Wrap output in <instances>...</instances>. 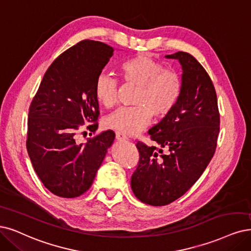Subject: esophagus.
Here are the masks:
<instances>
[{"instance_id": "obj_1", "label": "esophagus", "mask_w": 251, "mask_h": 251, "mask_svg": "<svg viewBox=\"0 0 251 251\" xmlns=\"http://www.w3.org/2000/svg\"><path fill=\"white\" fill-rule=\"evenodd\" d=\"M116 140H117L118 142H125V141L127 140V137H126L124 134H122V133L116 132Z\"/></svg>"}]
</instances>
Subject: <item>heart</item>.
I'll return each mask as SVG.
<instances>
[{"label": "heart", "instance_id": "heart-1", "mask_svg": "<svg viewBox=\"0 0 251 251\" xmlns=\"http://www.w3.org/2000/svg\"><path fill=\"white\" fill-rule=\"evenodd\" d=\"M124 80L138 87L132 107L120 108L108 115L103 125L127 136L136 135L149 125L151 119L168 117L180 100L183 82L179 74L165 70L159 62L147 55H137L121 66ZM95 96L100 103L110 108L118 101V81L107 73H101L95 82Z\"/></svg>", "mask_w": 251, "mask_h": 251}]
</instances>
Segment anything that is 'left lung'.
Segmentation results:
<instances>
[{
  "instance_id": "8db88e82",
  "label": "left lung",
  "mask_w": 251,
  "mask_h": 251,
  "mask_svg": "<svg viewBox=\"0 0 251 251\" xmlns=\"http://www.w3.org/2000/svg\"><path fill=\"white\" fill-rule=\"evenodd\" d=\"M165 58L181 65L182 94L172 113L149 130L158 148L136 144L140 161L131 177L134 196L151 206L169 205L190 189L214 155L219 133L216 92L206 70L188 52Z\"/></svg>"
}]
</instances>
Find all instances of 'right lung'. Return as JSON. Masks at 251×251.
Returning a JSON list of instances; mask_svg holds the SVG:
<instances>
[{"label":"right lung","instance_id":"obj_1","mask_svg":"<svg viewBox=\"0 0 251 251\" xmlns=\"http://www.w3.org/2000/svg\"><path fill=\"white\" fill-rule=\"evenodd\" d=\"M114 49L83 40L55 59L46 70L32 100L27 120L26 150L44 186L61 198L85 193L115 141L111 130L78 144L76 131L87 122L98 125L95 82ZM92 134V133H91Z\"/></svg>","mask_w":251,"mask_h":251}]
</instances>
